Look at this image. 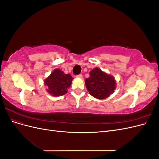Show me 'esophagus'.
<instances>
[{"label":"esophagus","instance_id":"obj_1","mask_svg":"<svg viewBox=\"0 0 159 159\" xmlns=\"http://www.w3.org/2000/svg\"><path fill=\"white\" fill-rule=\"evenodd\" d=\"M76 78L81 79V78H83V75H82V74H79L78 75H76Z\"/></svg>","mask_w":159,"mask_h":159}]
</instances>
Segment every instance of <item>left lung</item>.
<instances>
[{"mask_svg": "<svg viewBox=\"0 0 159 159\" xmlns=\"http://www.w3.org/2000/svg\"><path fill=\"white\" fill-rule=\"evenodd\" d=\"M85 84L89 93L98 99H106L116 89L114 77L98 68L89 72V77L85 80Z\"/></svg>", "mask_w": 159, "mask_h": 159, "instance_id": "1", "label": "left lung"}]
</instances>
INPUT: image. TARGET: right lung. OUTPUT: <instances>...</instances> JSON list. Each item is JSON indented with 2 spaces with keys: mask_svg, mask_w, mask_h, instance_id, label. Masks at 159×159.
I'll list each match as a JSON object with an SVG mask.
<instances>
[{
  "mask_svg": "<svg viewBox=\"0 0 159 159\" xmlns=\"http://www.w3.org/2000/svg\"><path fill=\"white\" fill-rule=\"evenodd\" d=\"M73 78L68 74H66L63 71L57 68L44 81L46 85L47 92L54 97L63 95L68 92Z\"/></svg>",
  "mask_w": 159,
  "mask_h": 159,
  "instance_id": "1",
  "label": "right lung"
}]
</instances>
